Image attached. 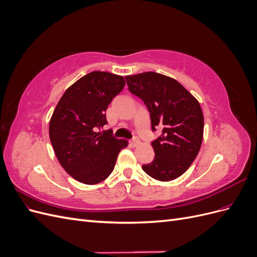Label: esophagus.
I'll list each match as a JSON object with an SVG mask.
<instances>
[{"label": "esophagus", "mask_w": 257, "mask_h": 257, "mask_svg": "<svg viewBox=\"0 0 257 257\" xmlns=\"http://www.w3.org/2000/svg\"><path fill=\"white\" fill-rule=\"evenodd\" d=\"M139 144H141V142H139L138 137H134V138L131 141V145L133 146V147H137Z\"/></svg>", "instance_id": "esophagus-1"}]
</instances>
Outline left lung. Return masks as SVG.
Segmentation results:
<instances>
[{
	"label": "left lung",
	"instance_id": "8db88e82",
	"mask_svg": "<svg viewBox=\"0 0 257 257\" xmlns=\"http://www.w3.org/2000/svg\"><path fill=\"white\" fill-rule=\"evenodd\" d=\"M128 90L143 99L150 112L152 131L162 130L151 143L155 157L144 172L159 181L183 175L199 152L204 114L198 100L181 83L154 72L125 76Z\"/></svg>",
	"mask_w": 257,
	"mask_h": 257
}]
</instances>
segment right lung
<instances>
[{
	"label": "right lung",
	"instance_id": "add662e5",
	"mask_svg": "<svg viewBox=\"0 0 257 257\" xmlns=\"http://www.w3.org/2000/svg\"><path fill=\"white\" fill-rule=\"evenodd\" d=\"M125 85L122 76L95 71L84 75L60 98L49 122V137L56 157L75 180L96 184L109 176L124 139L110 131L98 132L105 124L107 107Z\"/></svg>",
	"mask_w": 257,
	"mask_h": 257
}]
</instances>
